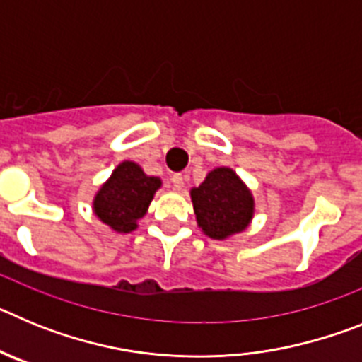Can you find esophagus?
<instances>
[{
	"label": "esophagus",
	"instance_id": "obj_1",
	"mask_svg": "<svg viewBox=\"0 0 362 362\" xmlns=\"http://www.w3.org/2000/svg\"><path fill=\"white\" fill-rule=\"evenodd\" d=\"M172 185L175 190H183L185 187V175L183 174H174L172 175Z\"/></svg>",
	"mask_w": 362,
	"mask_h": 362
}]
</instances>
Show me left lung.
I'll use <instances>...</instances> for the list:
<instances>
[{"instance_id":"left-lung-1","label":"left lung","mask_w":362,"mask_h":362,"mask_svg":"<svg viewBox=\"0 0 362 362\" xmlns=\"http://www.w3.org/2000/svg\"><path fill=\"white\" fill-rule=\"evenodd\" d=\"M199 228L212 239L243 232L254 216V197L232 168H216L190 192Z\"/></svg>"}]
</instances>
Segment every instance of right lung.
<instances>
[{
	"label": "right lung",
	"mask_w": 362,
	"mask_h": 362,
	"mask_svg": "<svg viewBox=\"0 0 362 362\" xmlns=\"http://www.w3.org/2000/svg\"><path fill=\"white\" fill-rule=\"evenodd\" d=\"M159 187L161 179L146 175L136 163L123 161L95 194L94 214L116 232H132Z\"/></svg>",
	"instance_id": "1"
}]
</instances>
